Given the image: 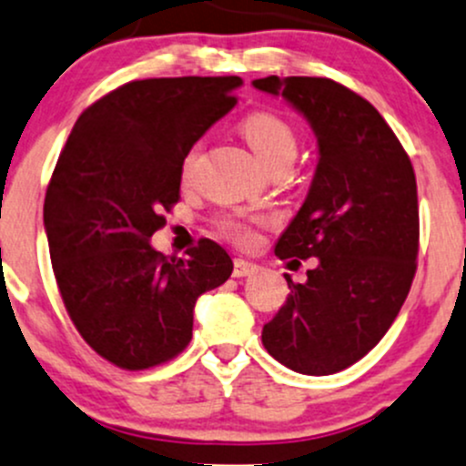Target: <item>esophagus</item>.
<instances>
[{
	"mask_svg": "<svg viewBox=\"0 0 466 466\" xmlns=\"http://www.w3.org/2000/svg\"><path fill=\"white\" fill-rule=\"evenodd\" d=\"M258 272V265L257 263H249V260L245 258H237L234 260V269H232V276L234 279H245V276H252Z\"/></svg>",
	"mask_w": 466,
	"mask_h": 466,
	"instance_id": "esophagus-1",
	"label": "esophagus"
}]
</instances>
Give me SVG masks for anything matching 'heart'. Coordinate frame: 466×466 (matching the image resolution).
Listing matches in <instances>:
<instances>
[{
  "instance_id": "b5f03b06",
  "label": "heart",
  "mask_w": 466,
  "mask_h": 466,
  "mask_svg": "<svg viewBox=\"0 0 466 466\" xmlns=\"http://www.w3.org/2000/svg\"><path fill=\"white\" fill-rule=\"evenodd\" d=\"M241 135L265 167H272L276 163L283 161H294L299 141H296L294 130H291L288 121L280 119L274 112H252L249 116H245L241 121ZM194 158H197V147L187 152L186 158H183V175H190ZM218 229H221L225 237L237 238V241L249 238L248 225L238 221V218H223L218 223Z\"/></svg>"
}]
</instances>
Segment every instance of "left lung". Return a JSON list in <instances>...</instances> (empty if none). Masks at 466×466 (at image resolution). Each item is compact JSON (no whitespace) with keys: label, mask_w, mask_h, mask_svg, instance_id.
<instances>
[{"label":"left lung","mask_w":466,"mask_h":466,"mask_svg":"<svg viewBox=\"0 0 466 466\" xmlns=\"http://www.w3.org/2000/svg\"><path fill=\"white\" fill-rule=\"evenodd\" d=\"M280 96L316 137L308 197L279 237V258H319L263 327L280 365L327 376L360 360L405 303L418 257V194L411 161L370 101L320 76L254 79ZM294 263V260H291Z\"/></svg>","instance_id":"1"}]
</instances>
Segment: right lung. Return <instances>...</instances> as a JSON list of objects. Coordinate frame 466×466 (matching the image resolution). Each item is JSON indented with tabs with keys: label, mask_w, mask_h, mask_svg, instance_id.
I'll use <instances>...</instances> for the list:
<instances>
[{
	"label": "right lung",
	"mask_w": 466,
	"mask_h": 466,
	"mask_svg": "<svg viewBox=\"0 0 466 466\" xmlns=\"http://www.w3.org/2000/svg\"><path fill=\"white\" fill-rule=\"evenodd\" d=\"M241 86V76L130 81L84 110L59 155L44 201L53 272L79 334L116 367L147 370L186 350L198 296L232 274L214 241L167 258L150 238L178 201L183 158Z\"/></svg>",
	"instance_id": "obj_1"
}]
</instances>
